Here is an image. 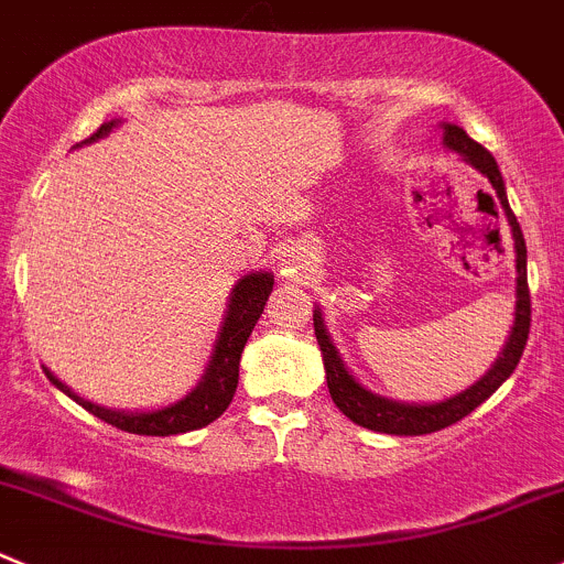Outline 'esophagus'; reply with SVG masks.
<instances>
[{"instance_id": "1", "label": "esophagus", "mask_w": 564, "mask_h": 564, "mask_svg": "<svg viewBox=\"0 0 564 564\" xmlns=\"http://www.w3.org/2000/svg\"><path fill=\"white\" fill-rule=\"evenodd\" d=\"M311 264V261H308ZM283 267H286V272H300V267H305V261L303 259H283Z\"/></svg>"}]
</instances>
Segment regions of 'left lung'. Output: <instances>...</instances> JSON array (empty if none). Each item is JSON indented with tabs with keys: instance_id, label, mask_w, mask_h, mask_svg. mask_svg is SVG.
Returning <instances> with one entry per match:
<instances>
[{
	"instance_id": "left-lung-1",
	"label": "left lung",
	"mask_w": 564,
	"mask_h": 564,
	"mask_svg": "<svg viewBox=\"0 0 564 564\" xmlns=\"http://www.w3.org/2000/svg\"><path fill=\"white\" fill-rule=\"evenodd\" d=\"M444 145L446 149L457 151L468 165L477 167L482 176H488L490 187L496 189V198H499L501 209H505L507 223H510L512 242H516V270H518V283H516V322H512L510 341L505 344V352L496 358L494 369L485 377H479L474 386H468L466 391H460L457 397L444 399V402L435 404H410V402H393V399L377 397V393L366 391L358 380L347 371L341 355L333 347L330 336L325 330V319H322V311H314V333L316 341H319L322 360H325V375H327V388H330V397L336 402V408L341 410L347 419H352L355 424L366 430H375V433L386 435H427L438 433V430L457 424L460 419H466L474 408L485 402L490 393H496V388L507 380V377L516 371L518 360H521L523 347H527L529 338V325H532V300H529V281H527V242H523V231L518 226L516 215L510 209V200H507L505 178H501L499 165H496L494 154L488 149L471 140L460 126L444 123Z\"/></svg>"
}]
</instances>
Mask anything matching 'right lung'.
<instances>
[{
  "mask_svg": "<svg viewBox=\"0 0 564 564\" xmlns=\"http://www.w3.org/2000/svg\"><path fill=\"white\" fill-rule=\"evenodd\" d=\"M118 120H109L101 123V129L96 134H90L85 143H93L98 137H104L107 131H112V126ZM272 283L275 275L272 272H250L242 281L234 286L231 300H228L226 322L220 327V336H217L215 352H212L209 369L200 377L198 386L187 393L178 402L167 404L160 410H143V413H126V410H109L101 404H93L87 399L76 397L65 382H59L57 377L48 369L46 377L59 388L63 393H68L74 402H79L82 408L90 410L93 415H98L101 421L112 424V427L123 430V433L134 435H182L189 430H200L206 424H212L215 419H220L223 410L231 404L234 393H237L239 382V358H242V349L248 344L250 333H253L256 322H259L261 311H264L267 297L272 292Z\"/></svg>",
  "mask_w": 564,
  "mask_h": 564,
  "instance_id": "right-lung-1",
  "label": "right lung"
}]
</instances>
